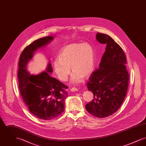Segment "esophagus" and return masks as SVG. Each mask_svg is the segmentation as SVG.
I'll return each mask as SVG.
<instances>
[{"instance_id": "1", "label": "esophagus", "mask_w": 146, "mask_h": 146, "mask_svg": "<svg viewBox=\"0 0 146 146\" xmlns=\"http://www.w3.org/2000/svg\"><path fill=\"white\" fill-rule=\"evenodd\" d=\"M70 91L72 92H73V91H78V89H76V88H72L70 90Z\"/></svg>"}]
</instances>
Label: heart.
<instances>
[{
	"label": "heart",
	"instance_id": "obj_1",
	"mask_svg": "<svg viewBox=\"0 0 146 146\" xmlns=\"http://www.w3.org/2000/svg\"><path fill=\"white\" fill-rule=\"evenodd\" d=\"M95 67V52L89 44L78 43L68 45L60 51L58 58L54 62L56 74L62 81H66L70 74V67L74 73L72 82L78 83L83 77L90 76Z\"/></svg>",
	"mask_w": 146,
	"mask_h": 146
}]
</instances>
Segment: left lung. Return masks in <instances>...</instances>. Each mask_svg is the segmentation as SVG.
Masks as SVG:
<instances>
[{
  "instance_id": "8db88e82",
  "label": "left lung",
  "mask_w": 146,
  "mask_h": 146,
  "mask_svg": "<svg viewBox=\"0 0 146 146\" xmlns=\"http://www.w3.org/2000/svg\"><path fill=\"white\" fill-rule=\"evenodd\" d=\"M98 42L107 45L98 69L95 70L86 85L94 98L86 104L91 115L102 118L118 111L127 90L129 74L126 70V57L122 48L108 35L98 33Z\"/></svg>"
}]
</instances>
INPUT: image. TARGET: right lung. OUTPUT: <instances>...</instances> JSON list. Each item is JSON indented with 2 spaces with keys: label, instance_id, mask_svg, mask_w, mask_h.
<instances>
[{
  "label": "right lung",
  "instance_id": "add662e5",
  "mask_svg": "<svg viewBox=\"0 0 146 146\" xmlns=\"http://www.w3.org/2000/svg\"><path fill=\"white\" fill-rule=\"evenodd\" d=\"M53 39L52 36L35 40L21 53L19 62L18 79L21 96L29 111L36 117L50 120L57 118L64 110V100L68 89L64 84L49 76L52 68L49 63L46 72L33 76L28 73L26 65L34 52Z\"/></svg>",
  "mask_w": 146,
  "mask_h": 146
}]
</instances>
